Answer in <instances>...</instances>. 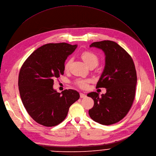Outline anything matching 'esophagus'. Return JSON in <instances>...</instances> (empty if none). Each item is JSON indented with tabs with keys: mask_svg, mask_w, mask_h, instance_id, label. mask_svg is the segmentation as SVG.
Segmentation results:
<instances>
[{
	"mask_svg": "<svg viewBox=\"0 0 156 156\" xmlns=\"http://www.w3.org/2000/svg\"><path fill=\"white\" fill-rule=\"evenodd\" d=\"M87 96V95L85 94L84 93H80V98H85Z\"/></svg>",
	"mask_w": 156,
	"mask_h": 156,
	"instance_id": "34e87169",
	"label": "esophagus"
}]
</instances>
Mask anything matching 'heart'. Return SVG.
Wrapping results in <instances>:
<instances>
[{"label":"heart","instance_id":"obj_1","mask_svg":"<svg viewBox=\"0 0 156 156\" xmlns=\"http://www.w3.org/2000/svg\"><path fill=\"white\" fill-rule=\"evenodd\" d=\"M80 55L82 59L84 60V62H85L88 66H90L91 65H96L98 63L99 58H98V55L92 51H90V50L83 51L81 53ZM71 62H72V60L71 59H69L66 62L64 66L65 70H68L69 69ZM89 82H90V80L88 79H85V80L80 79V80H78L76 81V84L79 87L81 88H87L88 87V84Z\"/></svg>","mask_w":156,"mask_h":156}]
</instances>
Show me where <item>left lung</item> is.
<instances>
[{
	"mask_svg": "<svg viewBox=\"0 0 156 156\" xmlns=\"http://www.w3.org/2000/svg\"><path fill=\"white\" fill-rule=\"evenodd\" d=\"M90 47L105 53V67L96 88H105L106 93L101 96L96 92L87 94L94 100L89 115L103 125L115 124L127 115L133 105L137 83L135 65L130 55L115 41H96Z\"/></svg>",
	"mask_w": 156,
	"mask_h": 156,
	"instance_id": "obj_1",
	"label": "left lung"
}]
</instances>
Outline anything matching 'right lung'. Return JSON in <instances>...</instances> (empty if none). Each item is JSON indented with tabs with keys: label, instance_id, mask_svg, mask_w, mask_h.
<instances>
[{
	"label": "right lung",
	"instance_id": "obj_1",
	"mask_svg": "<svg viewBox=\"0 0 156 156\" xmlns=\"http://www.w3.org/2000/svg\"><path fill=\"white\" fill-rule=\"evenodd\" d=\"M76 45L48 44L35 50L24 62L19 75V90L22 103L37 123L53 127L66 117L70 106L80 94L74 90L62 93L53 90L54 80L64 74L65 62Z\"/></svg>",
	"mask_w": 156,
	"mask_h": 156
}]
</instances>
